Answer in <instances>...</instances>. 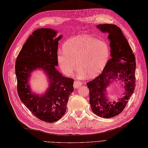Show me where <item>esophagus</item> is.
Masks as SVG:
<instances>
[{
  "mask_svg": "<svg viewBox=\"0 0 148 148\" xmlns=\"http://www.w3.org/2000/svg\"><path fill=\"white\" fill-rule=\"evenodd\" d=\"M82 85V83L79 81H75L73 84V87L75 88H79Z\"/></svg>",
  "mask_w": 148,
  "mask_h": 148,
  "instance_id": "obj_1",
  "label": "esophagus"
}]
</instances>
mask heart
Masks as SVG:
<instances>
[{
	"mask_svg": "<svg viewBox=\"0 0 148 148\" xmlns=\"http://www.w3.org/2000/svg\"><path fill=\"white\" fill-rule=\"evenodd\" d=\"M63 49L64 51H59L57 53L60 69L66 75L70 76L77 65L80 78H84L87 75L93 77L99 73L110 56L106 42L89 36L80 35L70 38L63 45Z\"/></svg>",
	"mask_w": 148,
	"mask_h": 148,
	"instance_id": "obj_1",
	"label": "heart"
}]
</instances>
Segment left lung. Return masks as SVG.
Masks as SVG:
<instances>
[{
  "label": "left lung",
  "instance_id": "left-lung-1",
  "mask_svg": "<svg viewBox=\"0 0 148 148\" xmlns=\"http://www.w3.org/2000/svg\"><path fill=\"white\" fill-rule=\"evenodd\" d=\"M96 27L108 34L111 57L102 73L87 83L89 89L91 108L97 116L111 118L123 110L136 87V57L121 29L115 25L100 24ZM114 80L121 81L124 86V96L117 101L108 100L106 89Z\"/></svg>",
  "mask_w": 148,
  "mask_h": 148
}]
</instances>
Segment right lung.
Instances as JSON below:
<instances>
[{
  "instance_id": "1",
  "label": "right lung",
  "mask_w": 148,
  "mask_h": 148,
  "mask_svg": "<svg viewBox=\"0 0 148 148\" xmlns=\"http://www.w3.org/2000/svg\"><path fill=\"white\" fill-rule=\"evenodd\" d=\"M57 31L51 28L34 31L20 51L15 64L20 99L32 113L47 123L58 121L66 111L69 97L73 91V81L63 76L56 66L58 41ZM40 69L45 74L49 87L41 95L33 92L29 84L32 73Z\"/></svg>"
}]
</instances>
